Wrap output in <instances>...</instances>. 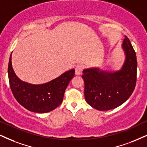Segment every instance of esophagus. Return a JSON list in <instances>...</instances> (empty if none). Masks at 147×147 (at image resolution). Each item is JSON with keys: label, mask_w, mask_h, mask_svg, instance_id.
<instances>
[{"label": "esophagus", "mask_w": 147, "mask_h": 147, "mask_svg": "<svg viewBox=\"0 0 147 147\" xmlns=\"http://www.w3.org/2000/svg\"><path fill=\"white\" fill-rule=\"evenodd\" d=\"M82 69H83V65L81 64L78 65L76 67V69H75L76 75H80L82 71Z\"/></svg>", "instance_id": "obj_1"}]
</instances>
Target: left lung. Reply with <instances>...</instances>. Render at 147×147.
Wrapping results in <instances>:
<instances>
[{
  "label": "left lung",
  "mask_w": 147,
  "mask_h": 147,
  "mask_svg": "<svg viewBox=\"0 0 147 147\" xmlns=\"http://www.w3.org/2000/svg\"><path fill=\"white\" fill-rule=\"evenodd\" d=\"M122 48L125 59L120 70L110 72L97 67L83 70L85 100L95 109L104 111L117 108L134 92L136 84V55L126 36Z\"/></svg>",
  "instance_id": "1"
}]
</instances>
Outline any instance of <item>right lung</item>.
<instances>
[{
  "instance_id": "obj_1",
  "label": "right lung",
  "mask_w": 147,
  "mask_h": 147,
  "mask_svg": "<svg viewBox=\"0 0 147 147\" xmlns=\"http://www.w3.org/2000/svg\"><path fill=\"white\" fill-rule=\"evenodd\" d=\"M75 70L71 69L57 78L42 84H32L22 81L12 67L11 54L8 65V76L13 95L20 104L29 111L46 113L62 103L64 93Z\"/></svg>"
}]
</instances>
